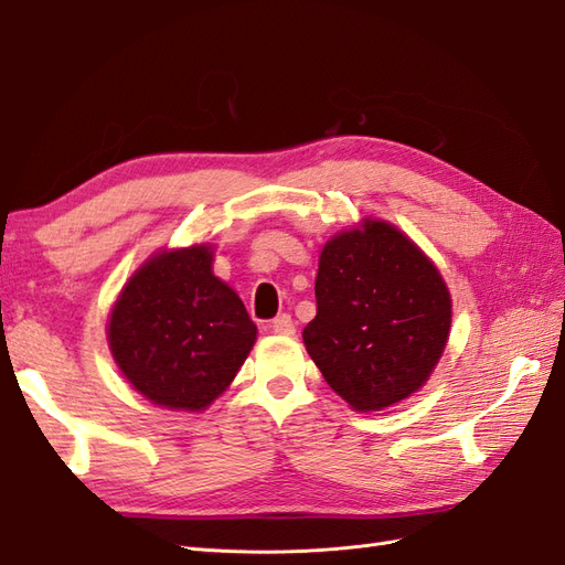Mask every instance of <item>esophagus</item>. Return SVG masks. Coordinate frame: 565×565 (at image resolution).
Returning <instances> with one entry per match:
<instances>
[{"label":"esophagus","instance_id":"1","mask_svg":"<svg viewBox=\"0 0 565 565\" xmlns=\"http://www.w3.org/2000/svg\"><path fill=\"white\" fill-rule=\"evenodd\" d=\"M270 330L276 334H295V320L289 313H280L270 320Z\"/></svg>","mask_w":565,"mask_h":565}]
</instances>
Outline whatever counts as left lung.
<instances>
[{"instance_id":"1","label":"left lung","mask_w":565,"mask_h":565,"mask_svg":"<svg viewBox=\"0 0 565 565\" xmlns=\"http://www.w3.org/2000/svg\"><path fill=\"white\" fill-rule=\"evenodd\" d=\"M316 318L303 328L313 363L358 413L407 398L448 344L452 301L438 268L386 221L334 235L322 247Z\"/></svg>"}]
</instances>
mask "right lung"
Returning <instances> with one entry per match:
<instances>
[{
  "instance_id": "add662e5",
  "label": "right lung",
  "mask_w": 565,
  "mask_h": 565,
  "mask_svg": "<svg viewBox=\"0 0 565 565\" xmlns=\"http://www.w3.org/2000/svg\"><path fill=\"white\" fill-rule=\"evenodd\" d=\"M256 324L212 273V247L158 252L115 301L108 344L129 384L169 409H204L228 388Z\"/></svg>"
}]
</instances>
